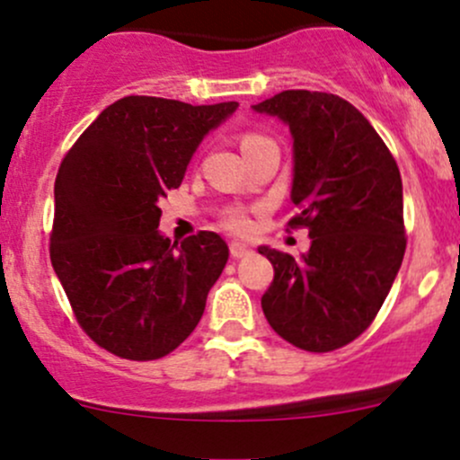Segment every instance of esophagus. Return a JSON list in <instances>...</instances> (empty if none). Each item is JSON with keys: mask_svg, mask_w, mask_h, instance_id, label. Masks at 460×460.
Wrapping results in <instances>:
<instances>
[{"mask_svg": "<svg viewBox=\"0 0 460 460\" xmlns=\"http://www.w3.org/2000/svg\"><path fill=\"white\" fill-rule=\"evenodd\" d=\"M229 252H231V256H234V258H244V256H249V253H252V249H249L247 244H243V243H229Z\"/></svg>", "mask_w": 460, "mask_h": 460, "instance_id": "obj_1", "label": "esophagus"}]
</instances>
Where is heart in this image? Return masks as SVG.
<instances>
[{
    "label": "heart",
    "instance_id": "b5f03b06",
    "mask_svg": "<svg viewBox=\"0 0 460 460\" xmlns=\"http://www.w3.org/2000/svg\"><path fill=\"white\" fill-rule=\"evenodd\" d=\"M262 142H271V140L264 136H260V133H244L243 140H240V146H243V151H249V148L258 146V144H262ZM220 225L225 226L226 231H231V234L244 235L252 231V217H249L247 208L231 207L222 213Z\"/></svg>",
    "mask_w": 460,
    "mask_h": 460
}]
</instances>
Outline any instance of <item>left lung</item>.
<instances>
[{"label":"left lung","mask_w":460,"mask_h":460,"mask_svg":"<svg viewBox=\"0 0 460 460\" xmlns=\"http://www.w3.org/2000/svg\"><path fill=\"white\" fill-rule=\"evenodd\" d=\"M253 109L289 124L298 213L287 229H307L312 238L303 258L260 247L273 264L264 318L298 349H341L374 323L405 256L401 171L367 118L342 97L282 91Z\"/></svg>","instance_id":"1"}]
</instances>
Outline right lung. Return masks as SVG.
<instances>
[{
	"label": "right lung",
	"mask_w": 460,
	"mask_h": 460,
	"mask_svg": "<svg viewBox=\"0 0 460 460\" xmlns=\"http://www.w3.org/2000/svg\"><path fill=\"white\" fill-rule=\"evenodd\" d=\"M235 106L122 97L64 155L50 262L77 324L102 349L157 360L200 323L229 247L213 231L171 244L157 234L160 200L182 184L198 144Z\"/></svg>",
	"instance_id": "right-lung-1"
}]
</instances>
